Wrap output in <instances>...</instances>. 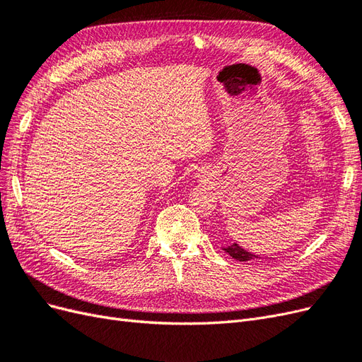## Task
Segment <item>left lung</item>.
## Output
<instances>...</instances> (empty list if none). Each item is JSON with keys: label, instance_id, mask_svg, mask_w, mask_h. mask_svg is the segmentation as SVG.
I'll return each instance as SVG.
<instances>
[{"label": "left lung", "instance_id": "left-lung-1", "mask_svg": "<svg viewBox=\"0 0 362 362\" xmlns=\"http://www.w3.org/2000/svg\"><path fill=\"white\" fill-rule=\"evenodd\" d=\"M223 250L226 252L229 257H233L237 261H250V259H255V258H261L255 254H250V252L245 250L242 246H238L237 243H233V245L223 247Z\"/></svg>", "mask_w": 362, "mask_h": 362}]
</instances>
